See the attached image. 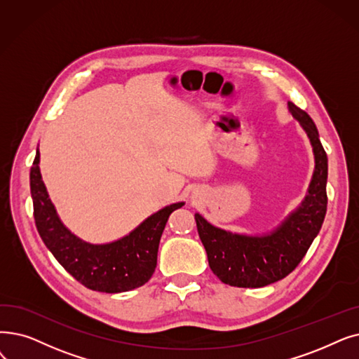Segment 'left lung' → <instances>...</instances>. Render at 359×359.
<instances>
[{"mask_svg": "<svg viewBox=\"0 0 359 359\" xmlns=\"http://www.w3.org/2000/svg\"><path fill=\"white\" fill-rule=\"evenodd\" d=\"M289 110L309 136L316 154V171L301 208L269 236L249 238L211 226L195 214L202 245L212 273L236 287H262L290 274L320 233L327 211V154L316 124L304 110L289 102Z\"/></svg>", "mask_w": 359, "mask_h": 359, "instance_id": "8db88e82", "label": "left lung"}]
</instances>
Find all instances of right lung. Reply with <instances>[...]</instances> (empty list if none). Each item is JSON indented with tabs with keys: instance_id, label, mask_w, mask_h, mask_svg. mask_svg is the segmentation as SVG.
<instances>
[{
	"instance_id": "1",
	"label": "right lung",
	"mask_w": 359,
	"mask_h": 359,
	"mask_svg": "<svg viewBox=\"0 0 359 359\" xmlns=\"http://www.w3.org/2000/svg\"><path fill=\"white\" fill-rule=\"evenodd\" d=\"M30 194L41 239L55 259L85 287L105 293L128 292L145 285L157 267L158 245L170 214L183 202L148 217L129 236L108 245H90L61 224L39 171V151L30 167Z\"/></svg>"
}]
</instances>
